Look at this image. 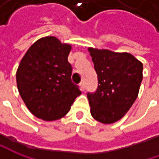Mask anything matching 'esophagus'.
I'll return each instance as SVG.
<instances>
[{"mask_svg":"<svg viewBox=\"0 0 159 159\" xmlns=\"http://www.w3.org/2000/svg\"><path fill=\"white\" fill-rule=\"evenodd\" d=\"M80 89L81 91H85V83L81 82L80 84Z\"/></svg>","mask_w":159,"mask_h":159,"instance_id":"esophagus-1","label":"esophagus"}]
</instances>
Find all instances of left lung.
Returning <instances> with one entry per match:
<instances>
[{"mask_svg": "<svg viewBox=\"0 0 159 159\" xmlns=\"http://www.w3.org/2000/svg\"><path fill=\"white\" fill-rule=\"evenodd\" d=\"M98 77L95 93H88L92 117L102 124L122 119L136 100L143 80L142 62L129 53L89 48Z\"/></svg>", "mask_w": 159, "mask_h": 159, "instance_id": "8db88e82", "label": "left lung"}]
</instances>
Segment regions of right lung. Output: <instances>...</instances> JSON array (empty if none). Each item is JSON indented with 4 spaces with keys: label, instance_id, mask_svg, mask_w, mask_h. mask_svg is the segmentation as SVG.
Here are the masks:
<instances>
[{
    "label": "right lung",
    "instance_id": "1",
    "mask_svg": "<svg viewBox=\"0 0 159 159\" xmlns=\"http://www.w3.org/2000/svg\"><path fill=\"white\" fill-rule=\"evenodd\" d=\"M70 49L71 45L54 36L43 37L29 48L18 65V92L28 110L39 119H62L81 94L70 80Z\"/></svg>",
    "mask_w": 159,
    "mask_h": 159
}]
</instances>
